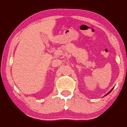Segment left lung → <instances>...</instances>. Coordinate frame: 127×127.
Listing matches in <instances>:
<instances>
[{"instance_id":"8db88e82","label":"left lung","mask_w":127,"mask_h":127,"mask_svg":"<svg viewBox=\"0 0 127 127\" xmlns=\"http://www.w3.org/2000/svg\"><path fill=\"white\" fill-rule=\"evenodd\" d=\"M113 89H114V88H113V89H112V90H111V91H110V92H109V93H108V94H109V93H111V92H112V90H113Z\"/></svg>"}]
</instances>
